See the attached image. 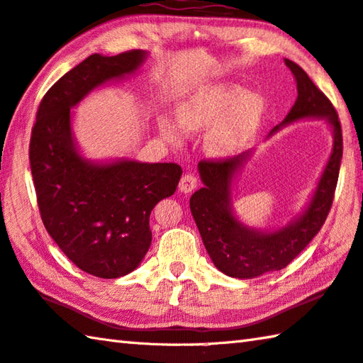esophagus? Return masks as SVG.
Masks as SVG:
<instances>
[{
	"instance_id": "1",
	"label": "esophagus",
	"mask_w": 363,
	"mask_h": 363,
	"mask_svg": "<svg viewBox=\"0 0 363 363\" xmlns=\"http://www.w3.org/2000/svg\"><path fill=\"white\" fill-rule=\"evenodd\" d=\"M196 187V177L194 174H184L179 181V190L184 194H190Z\"/></svg>"
}]
</instances>
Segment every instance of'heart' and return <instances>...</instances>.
<instances>
[{
	"label": "heart",
	"mask_w": 363,
	"mask_h": 363,
	"mask_svg": "<svg viewBox=\"0 0 363 363\" xmlns=\"http://www.w3.org/2000/svg\"><path fill=\"white\" fill-rule=\"evenodd\" d=\"M265 100L252 90L238 85L216 82L201 85L177 103L174 123L159 117V130L171 146H181L186 133L204 131L203 147L211 157L227 159L246 146L260 127Z\"/></svg>",
	"instance_id": "1"
}]
</instances>
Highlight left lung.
Instances as JSON below:
<instances>
[{
    "mask_svg": "<svg viewBox=\"0 0 363 363\" xmlns=\"http://www.w3.org/2000/svg\"><path fill=\"white\" fill-rule=\"evenodd\" d=\"M286 65L296 81V101L272 136L303 118H324L333 131V147L311 200L300 216L273 232H262L236 219L232 209V186L250 152L222 160H201L199 173L204 186L190 199V211L211 260L227 276L250 279L286 268L324 225L332 208L342 159V135L337 109L315 87L298 65Z\"/></svg>",
    "mask_w": 363,
    "mask_h": 363,
    "instance_id": "8db88e82",
    "label": "left lung"
}]
</instances>
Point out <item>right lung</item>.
<instances>
[{
  "instance_id": "right-lung-1",
  "label": "right lung",
  "mask_w": 363,
  "mask_h": 363,
  "mask_svg": "<svg viewBox=\"0 0 363 363\" xmlns=\"http://www.w3.org/2000/svg\"><path fill=\"white\" fill-rule=\"evenodd\" d=\"M147 52L94 54L68 71L44 95L31 130L30 164L45 230L82 272L104 279L138 268L152 232L157 203L176 192V163L121 159L98 163L79 154L71 109L91 90L133 74Z\"/></svg>"
}]
</instances>
